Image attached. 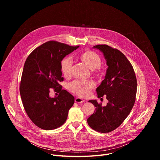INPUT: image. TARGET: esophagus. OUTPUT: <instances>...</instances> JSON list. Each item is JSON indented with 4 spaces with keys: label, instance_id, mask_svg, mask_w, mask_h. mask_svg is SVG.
Returning a JSON list of instances; mask_svg holds the SVG:
<instances>
[{
    "label": "esophagus",
    "instance_id": "obj_1",
    "mask_svg": "<svg viewBox=\"0 0 160 160\" xmlns=\"http://www.w3.org/2000/svg\"><path fill=\"white\" fill-rule=\"evenodd\" d=\"M75 102H77V103H82V102H83L85 101H84L83 99H81V98H76V99H75Z\"/></svg>",
    "mask_w": 160,
    "mask_h": 160
}]
</instances>
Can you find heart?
Instances as JSON below:
<instances>
[{
    "instance_id": "1",
    "label": "heart",
    "mask_w": 160,
    "mask_h": 160,
    "mask_svg": "<svg viewBox=\"0 0 160 160\" xmlns=\"http://www.w3.org/2000/svg\"><path fill=\"white\" fill-rule=\"evenodd\" d=\"M77 58L82 62L90 70L94 71L96 74L101 73L100 66L102 61L101 57L95 52L85 51L80 53ZM72 63L69 58H64L61 63V69L65 78H70L71 76ZM94 88V83L92 81L75 80L68 85V89L71 92L80 97H87L90 91Z\"/></svg>"
}]
</instances>
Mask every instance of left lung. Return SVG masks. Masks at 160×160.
Here are the masks:
<instances>
[{"label":"left lung","mask_w":160,"mask_h":160,"mask_svg":"<svg viewBox=\"0 0 160 160\" xmlns=\"http://www.w3.org/2000/svg\"><path fill=\"white\" fill-rule=\"evenodd\" d=\"M93 49L102 53L108 66L96 88L98 98L106 96L108 102L102 106L97 100L88 101L96 108L87 123L96 131L108 133L118 127L130 114L135 101L137 79L132 64L120 51L107 45H97Z\"/></svg>","instance_id":"8db88e82"}]
</instances>
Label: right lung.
<instances>
[{
	"mask_svg": "<svg viewBox=\"0 0 160 160\" xmlns=\"http://www.w3.org/2000/svg\"><path fill=\"white\" fill-rule=\"evenodd\" d=\"M55 41H49L36 48L24 64L19 87L22 105L31 120L43 130H53L66 120L74 97L62 90L63 80L61 63L67 55L77 49ZM59 93L51 98L50 88Z\"/></svg>",
	"mask_w": 160,
	"mask_h": 160,
	"instance_id": "1",
	"label": "right lung"
}]
</instances>
